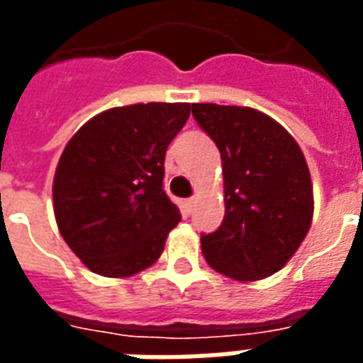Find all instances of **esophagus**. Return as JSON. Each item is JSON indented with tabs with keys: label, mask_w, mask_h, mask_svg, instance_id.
<instances>
[{
	"label": "esophagus",
	"mask_w": 363,
	"mask_h": 363,
	"mask_svg": "<svg viewBox=\"0 0 363 363\" xmlns=\"http://www.w3.org/2000/svg\"><path fill=\"white\" fill-rule=\"evenodd\" d=\"M194 204H196V198H194V196L189 198V200H186V210H189V212H192Z\"/></svg>",
	"instance_id": "obj_1"
}]
</instances>
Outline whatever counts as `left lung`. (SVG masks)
<instances>
[{"instance_id": "1", "label": "left lung", "mask_w": 363, "mask_h": 363, "mask_svg": "<svg viewBox=\"0 0 363 363\" xmlns=\"http://www.w3.org/2000/svg\"><path fill=\"white\" fill-rule=\"evenodd\" d=\"M192 116L218 145L225 216L202 235L208 264L237 281L286 267L311 228L313 184L303 151L284 126L249 106L192 104Z\"/></svg>"}]
</instances>
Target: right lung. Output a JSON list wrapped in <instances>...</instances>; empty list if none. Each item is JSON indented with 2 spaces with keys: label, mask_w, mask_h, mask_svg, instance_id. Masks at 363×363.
<instances>
[{
  "label": "right lung",
  "mask_w": 363,
  "mask_h": 363,
  "mask_svg": "<svg viewBox=\"0 0 363 363\" xmlns=\"http://www.w3.org/2000/svg\"><path fill=\"white\" fill-rule=\"evenodd\" d=\"M189 116V103L116 106L67 142L54 174V216L91 272L128 278L161 257L181 221L163 190L165 151Z\"/></svg>",
  "instance_id": "1"
}]
</instances>
